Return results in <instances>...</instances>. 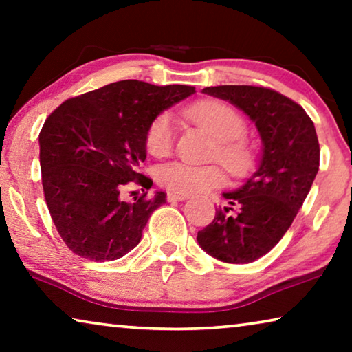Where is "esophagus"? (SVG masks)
<instances>
[{
    "label": "esophagus",
    "mask_w": 352,
    "mask_h": 352,
    "mask_svg": "<svg viewBox=\"0 0 352 352\" xmlns=\"http://www.w3.org/2000/svg\"><path fill=\"white\" fill-rule=\"evenodd\" d=\"M187 197H189V195H186V194H175V192H168V194H166V199L170 200V201H182V200H186Z\"/></svg>",
    "instance_id": "esophagus-1"
}]
</instances>
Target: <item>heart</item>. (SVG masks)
Masks as SVG:
<instances>
[{
  "label": "heart",
  "mask_w": 352,
  "mask_h": 352,
  "mask_svg": "<svg viewBox=\"0 0 352 352\" xmlns=\"http://www.w3.org/2000/svg\"><path fill=\"white\" fill-rule=\"evenodd\" d=\"M182 115L213 136L208 158L223 163L232 176H243L252 170L254 152L245 138L247 122L239 110L223 100H200L182 109ZM176 124L168 112L155 115L144 136L147 152L162 158L170 155L175 146ZM219 163L189 165L182 162L163 163L157 168V182L175 194H197L224 184L226 175Z\"/></svg>",
  "instance_id": "1"
}]
</instances>
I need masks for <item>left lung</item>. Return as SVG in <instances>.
<instances>
[{
	"label": "left lung",
	"instance_id": "1",
	"mask_svg": "<svg viewBox=\"0 0 352 352\" xmlns=\"http://www.w3.org/2000/svg\"><path fill=\"white\" fill-rule=\"evenodd\" d=\"M204 93L253 120L263 155L242 187L223 194L229 206L216 210L197 242L219 261L252 263L276 247L309 194L320 160L316 128L300 104L271 88L224 85Z\"/></svg>",
	"mask_w": 352,
	"mask_h": 352
}]
</instances>
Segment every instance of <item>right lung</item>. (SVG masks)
Returning a JSON list of instances; mask_svg holds the SVG:
<instances>
[{
  "mask_svg": "<svg viewBox=\"0 0 352 352\" xmlns=\"http://www.w3.org/2000/svg\"><path fill=\"white\" fill-rule=\"evenodd\" d=\"M194 86L139 80L105 85L62 102L40 133L41 182L47 210L67 247L91 261H113L136 247L165 192L133 204L120 199L129 182L151 189L141 175L146 129L155 115L194 94Z\"/></svg>",
  "mask_w": 352,
  "mask_h": 352,
  "instance_id": "add662e5",
  "label": "right lung"
}]
</instances>
